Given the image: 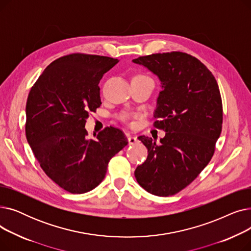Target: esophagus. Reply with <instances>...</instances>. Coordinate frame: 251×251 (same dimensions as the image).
Here are the masks:
<instances>
[{"label":"esophagus","mask_w":251,"mask_h":251,"mask_svg":"<svg viewBox=\"0 0 251 251\" xmlns=\"http://www.w3.org/2000/svg\"><path fill=\"white\" fill-rule=\"evenodd\" d=\"M128 142H129V144H135V143H137L138 142V139H137V137L136 136H128Z\"/></svg>","instance_id":"obj_1"}]
</instances>
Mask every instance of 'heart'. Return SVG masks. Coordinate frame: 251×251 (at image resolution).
Instances as JSON below:
<instances>
[{
  "label": "heart",
  "instance_id": "b5f03b06",
  "mask_svg": "<svg viewBox=\"0 0 251 251\" xmlns=\"http://www.w3.org/2000/svg\"><path fill=\"white\" fill-rule=\"evenodd\" d=\"M129 117H130L129 114H124V115L122 116V119H123V120H127V119H129Z\"/></svg>",
  "mask_w": 251,
  "mask_h": 251
}]
</instances>
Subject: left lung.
<instances>
[{"label":"left lung","mask_w":251,"mask_h":251,"mask_svg":"<svg viewBox=\"0 0 251 251\" xmlns=\"http://www.w3.org/2000/svg\"><path fill=\"white\" fill-rule=\"evenodd\" d=\"M132 62L160 79L153 126L166 132L160 143L138 137L149 155L134 175L148 192L174 195L189 185L214 155L223 123L219 85L212 72L186 52L152 54Z\"/></svg>","instance_id":"obj_1"}]
</instances>
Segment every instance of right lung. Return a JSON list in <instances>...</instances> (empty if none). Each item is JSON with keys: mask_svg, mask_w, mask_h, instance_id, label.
<instances>
[{"mask_svg": "<svg viewBox=\"0 0 251 251\" xmlns=\"http://www.w3.org/2000/svg\"><path fill=\"white\" fill-rule=\"evenodd\" d=\"M110 57L71 54L50 63L31 87L25 134L44 172L64 190L81 194L103 180L112 157L127 146L120 129L88 139L89 112L100 107V80L118 63Z\"/></svg>", "mask_w": 251, "mask_h": 251, "instance_id": "1", "label": "right lung"}]
</instances>
